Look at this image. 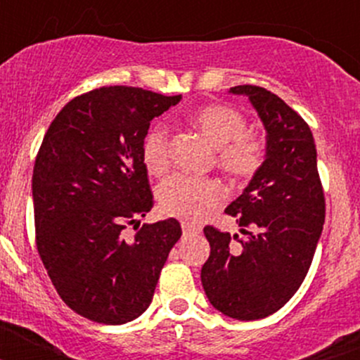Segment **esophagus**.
Instances as JSON below:
<instances>
[{
  "instance_id": "obj_1",
  "label": "esophagus",
  "mask_w": 360,
  "mask_h": 360,
  "mask_svg": "<svg viewBox=\"0 0 360 360\" xmlns=\"http://www.w3.org/2000/svg\"><path fill=\"white\" fill-rule=\"evenodd\" d=\"M182 231L184 234H193V232H198L200 227L195 224H191V221H182Z\"/></svg>"
}]
</instances>
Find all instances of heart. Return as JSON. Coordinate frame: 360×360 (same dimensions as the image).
<instances>
[{"mask_svg":"<svg viewBox=\"0 0 360 360\" xmlns=\"http://www.w3.org/2000/svg\"><path fill=\"white\" fill-rule=\"evenodd\" d=\"M193 124L218 148L219 167L236 180H249L265 162V144L257 135L245 131L247 124L240 111L225 104H209L195 111ZM142 160L151 174L169 167V133L155 126L142 142ZM221 186L212 178L174 174L158 189L164 214L198 221L221 202Z\"/></svg>","mask_w":360,"mask_h":360,"instance_id":"1","label":"heart"}]
</instances>
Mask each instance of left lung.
Instances as JSON below:
<instances>
[{"label": "left lung", "instance_id": "obj_1", "mask_svg": "<svg viewBox=\"0 0 360 360\" xmlns=\"http://www.w3.org/2000/svg\"><path fill=\"white\" fill-rule=\"evenodd\" d=\"M266 129V158L225 209L245 238L203 229L211 256L202 285L216 310L240 321L263 319L290 301L316 254L326 203L310 126L285 101L259 86L241 84Z\"/></svg>", "mask_w": 360, "mask_h": 360}]
</instances>
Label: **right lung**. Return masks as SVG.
I'll return each mask as SVG.
<instances>
[{
    "label": "right lung",
    "mask_w": 360,
    "mask_h": 360,
    "mask_svg": "<svg viewBox=\"0 0 360 360\" xmlns=\"http://www.w3.org/2000/svg\"><path fill=\"white\" fill-rule=\"evenodd\" d=\"M180 98L104 86L72 98L44 135L32 176L37 252L57 294L86 319L124 324L144 314L182 236L174 218L124 234L153 207L142 160L149 124Z\"/></svg>",
    "instance_id": "add662e5"
}]
</instances>
